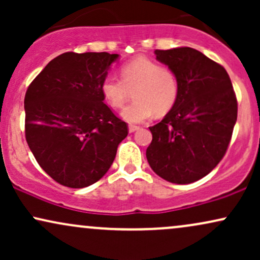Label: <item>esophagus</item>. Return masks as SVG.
<instances>
[{
  "label": "esophagus",
  "mask_w": 260,
  "mask_h": 260,
  "mask_svg": "<svg viewBox=\"0 0 260 260\" xmlns=\"http://www.w3.org/2000/svg\"><path fill=\"white\" fill-rule=\"evenodd\" d=\"M139 127L138 126H133V124H129V127H128V131H129V133H133L136 132V131H138Z\"/></svg>",
  "instance_id": "obj_1"
}]
</instances>
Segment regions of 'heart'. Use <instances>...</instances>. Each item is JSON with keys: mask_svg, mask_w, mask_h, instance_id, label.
Listing matches in <instances>:
<instances>
[{"mask_svg": "<svg viewBox=\"0 0 260 260\" xmlns=\"http://www.w3.org/2000/svg\"><path fill=\"white\" fill-rule=\"evenodd\" d=\"M121 80L107 77L101 82L103 98L113 109L126 103L131 91L134 101L124 107L121 117L128 123H140L154 113L166 115L180 94L177 76L162 64L145 57L134 58L121 67Z\"/></svg>", "mask_w": 260, "mask_h": 260, "instance_id": "b5f03b06", "label": "heart"}]
</instances>
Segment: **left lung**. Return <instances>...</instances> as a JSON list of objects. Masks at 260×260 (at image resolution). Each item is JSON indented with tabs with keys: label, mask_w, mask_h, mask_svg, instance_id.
<instances>
[{
	"label": "left lung",
	"mask_w": 260,
	"mask_h": 260,
	"mask_svg": "<svg viewBox=\"0 0 260 260\" xmlns=\"http://www.w3.org/2000/svg\"><path fill=\"white\" fill-rule=\"evenodd\" d=\"M178 78L180 94L164 120L149 127L150 168L164 180L188 184L221 161L237 121V99L222 66L192 47L155 50Z\"/></svg>",
	"instance_id": "obj_1"
}]
</instances>
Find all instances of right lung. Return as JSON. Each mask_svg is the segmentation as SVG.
Segmentation results:
<instances>
[{
    "mask_svg": "<svg viewBox=\"0 0 260 260\" xmlns=\"http://www.w3.org/2000/svg\"><path fill=\"white\" fill-rule=\"evenodd\" d=\"M118 57L64 52L26 90V143L41 169L62 186L84 188L99 181L127 137V123L104 103L100 91Z\"/></svg>",
    "mask_w": 260,
    "mask_h": 260,
    "instance_id": "1",
    "label": "right lung"
}]
</instances>
